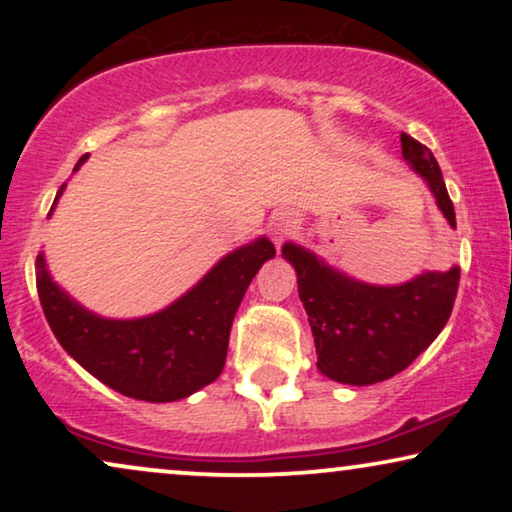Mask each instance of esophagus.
Instances as JSON below:
<instances>
[{"label": "esophagus", "mask_w": 512, "mask_h": 512, "mask_svg": "<svg viewBox=\"0 0 512 512\" xmlns=\"http://www.w3.org/2000/svg\"><path fill=\"white\" fill-rule=\"evenodd\" d=\"M293 230H296V219H293L291 214H282L275 221V226H272V237H275V242L279 244L286 235H291Z\"/></svg>", "instance_id": "obj_1"}]
</instances>
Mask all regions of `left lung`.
I'll list each match as a JSON object with an SVG mask.
<instances>
[{
    "label": "left lung",
    "mask_w": 512,
    "mask_h": 512,
    "mask_svg": "<svg viewBox=\"0 0 512 512\" xmlns=\"http://www.w3.org/2000/svg\"><path fill=\"white\" fill-rule=\"evenodd\" d=\"M405 163L426 181L457 228L454 205L433 153L401 132ZM282 256L298 275V296L317 347V368L335 382L366 387L401 373L438 338L459 289V268L424 270L410 282L377 286L345 275L314 251L286 242Z\"/></svg>",
    "instance_id": "8db88e82"
}]
</instances>
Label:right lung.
<instances>
[{"label": "right lung", "mask_w": 512, "mask_h": 512, "mask_svg": "<svg viewBox=\"0 0 512 512\" xmlns=\"http://www.w3.org/2000/svg\"><path fill=\"white\" fill-rule=\"evenodd\" d=\"M272 256L275 244L268 237L242 244L172 305L137 319H109L83 307L51 277L44 254L37 256V291L53 335L79 366L123 396L172 403L221 375L237 307Z\"/></svg>", "instance_id": "right-lung-1"}]
</instances>
